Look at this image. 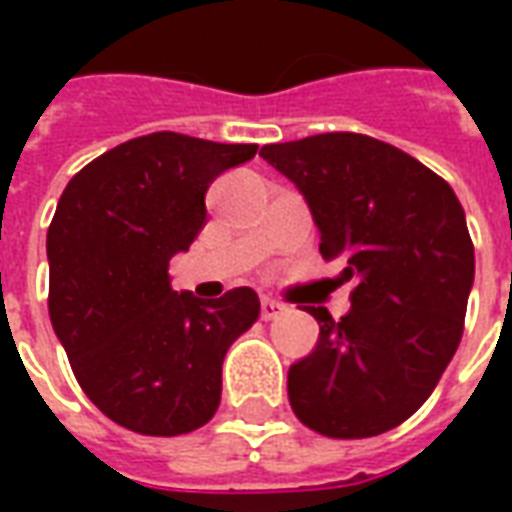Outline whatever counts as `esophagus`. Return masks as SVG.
Wrapping results in <instances>:
<instances>
[{
  "mask_svg": "<svg viewBox=\"0 0 512 512\" xmlns=\"http://www.w3.org/2000/svg\"><path fill=\"white\" fill-rule=\"evenodd\" d=\"M285 312V304H279L274 299H263L260 301V315H263V321H271V318H277Z\"/></svg>",
  "mask_w": 512,
  "mask_h": 512,
  "instance_id": "obj_1",
  "label": "esophagus"
}]
</instances>
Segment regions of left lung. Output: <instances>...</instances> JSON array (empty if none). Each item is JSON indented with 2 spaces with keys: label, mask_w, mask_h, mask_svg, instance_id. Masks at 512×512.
<instances>
[{
  "label": "left lung",
  "mask_w": 512,
  "mask_h": 512,
  "mask_svg": "<svg viewBox=\"0 0 512 512\" xmlns=\"http://www.w3.org/2000/svg\"><path fill=\"white\" fill-rule=\"evenodd\" d=\"M260 156L304 194L321 255L343 257L351 310L321 323L318 345L288 370V397L307 428L367 439L397 428L439 384L458 351L474 282V246L447 180L365 134H318Z\"/></svg>",
  "instance_id": "left-lung-1"
}]
</instances>
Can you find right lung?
I'll use <instances>...</instances> for the list:
<instances>
[{"mask_svg": "<svg viewBox=\"0 0 512 512\" xmlns=\"http://www.w3.org/2000/svg\"><path fill=\"white\" fill-rule=\"evenodd\" d=\"M257 145L158 131L76 172L46 235L49 315L84 395L145 436L202 428L222 400L227 348L257 321L252 288L202 301L169 260L205 224V191Z\"/></svg>", "mask_w": 512, "mask_h": 512, "instance_id": "add662e5", "label": "right lung"}]
</instances>
